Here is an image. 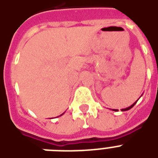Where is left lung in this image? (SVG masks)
Wrapping results in <instances>:
<instances>
[{"label":"left lung","instance_id":"obj_1","mask_svg":"<svg viewBox=\"0 0 158 158\" xmlns=\"http://www.w3.org/2000/svg\"><path fill=\"white\" fill-rule=\"evenodd\" d=\"M138 102V100H137V101H136V102H135V103H134V104H132V105L130 106H129V107H127V108H125V109H121V110H122V111H125V110H130V109H131V108H132L133 106H134L135 105V104H136V102ZM112 110H115V111H117L118 110H115V109H113Z\"/></svg>","mask_w":158,"mask_h":158}]
</instances>
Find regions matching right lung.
<instances>
[{"instance_id": "right-lung-1", "label": "right lung", "mask_w": 158, "mask_h": 158, "mask_svg": "<svg viewBox=\"0 0 158 158\" xmlns=\"http://www.w3.org/2000/svg\"><path fill=\"white\" fill-rule=\"evenodd\" d=\"M63 115V114H61V115Z\"/></svg>"}]
</instances>
